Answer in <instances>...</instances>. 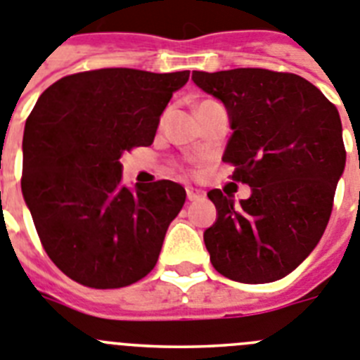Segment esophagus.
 I'll list each match as a JSON object with an SVG mask.
<instances>
[{
	"mask_svg": "<svg viewBox=\"0 0 360 360\" xmlns=\"http://www.w3.org/2000/svg\"><path fill=\"white\" fill-rule=\"evenodd\" d=\"M186 197L188 200H199L204 197L202 190H197V188H186Z\"/></svg>",
	"mask_w": 360,
	"mask_h": 360,
	"instance_id": "34e87169",
	"label": "esophagus"
}]
</instances>
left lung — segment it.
Segmentation results:
<instances>
[{"label": "left lung", "instance_id": "1", "mask_svg": "<svg viewBox=\"0 0 360 360\" xmlns=\"http://www.w3.org/2000/svg\"><path fill=\"white\" fill-rule=\"evenodd\" d=\"M192 80L228 109L233 134L222 161L251 186L235 204L219 188L208 197L217 220L204 244L217 273L267 283L292 273L328 224L346 163L338 108L294 73L236 68L193 71Z\"/></svg>", "mask_w": 360, "mask_h": 360}]
</instances>
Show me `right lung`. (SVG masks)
<instances>
[{
	"instance_id": "1",
	"label": "right lung",
	"mask_w": 360,
	"mask_h": 360,
	"mask_svg": "<svg viewBox=\"0 0 360 360\" xmlns=\"http://www.w3.org/2000/svg\"><path fill=\"white\" fill-rule=\"evenodd\" d=\"M190 71H82L39 96L22 134L21 190L44 251L68 278L120 289L147 276L186 192L122 184L124 152L148 147Z\"/></svg>"
}]
</instances>
